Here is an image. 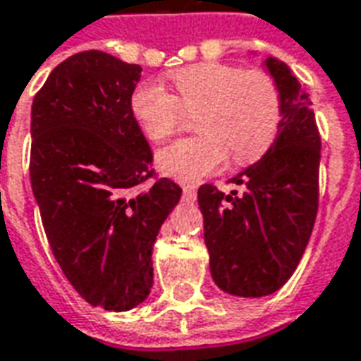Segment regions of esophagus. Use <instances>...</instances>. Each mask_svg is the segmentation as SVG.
I'll return each mask as SVG.
<instances>
[{
    "label": "esophagus",
    "mask_w": 361,
    "mask_h": 361,
    "mask_svg": "<svg viewBox=\"0 0 361 361\" xmlns=\"http://www.w3.org/2000/svg\"><path fill=\"white\" fill-rule=\"evenodd\" d=\"M197 189L193 185H183V199L185 201H195Z\"/></svg>",
    "instance_id": "obj_1"
}]
</instances>
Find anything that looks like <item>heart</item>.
Returning <instances> with one entry per match:
<instances>
[{
	"label": "heart",
	"mask_w": 361,
	"mask_h": 361,
	"mask_svg": "<svg viewBox=\"0 0 361 361\" xmlns=\"http://www.w3.org/2000/svg\"><path fill=\"white\" fill-rule=\"evenodd\" d=\"M172 79L178 96L157 82H145L131 96L135 121L154 142L176 133L183 114L197 116L199 137L157 152V164L166 176L199 181L219 172L228 154L235 164H251L271 149L282 116L280 90L271 75L228 63H197Z\"/></svg>",
	"instance_id": "heart-1"
}]
</instances>
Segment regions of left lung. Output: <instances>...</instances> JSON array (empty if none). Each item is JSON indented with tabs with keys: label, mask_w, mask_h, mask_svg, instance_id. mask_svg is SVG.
Listing matches in <instances>:
<instances>
[{
	"label": "left lung",
	"mask_w": 361,
	"mask_h": 361,
	"mask_svg": "<svg viewBox=\"0 0 361 361\" xmlns=\"http://www.w3.org/2000/svg\"><path fill=\"white\" fill-rule=\"evenodd\" d=\"M280 90L276 139L261 160L232 178L242 193L204 183L197 191L214 284L226 294L263 298L294 274L317 216L319 141L310 94L276 58L263 61Z\"/></svg>",
	"instance_id": "left-lung-1"
}]
</instances>
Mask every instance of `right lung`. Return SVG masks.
<instances>
[{
  "mask_svg": "<svg viewBox=\"0 0 361 361\" xmlns=\"http://www.w3.org/2000/svg\"><path fill=\"white\" fill-rule=\"evenodd\" d=\"M141 66L104 51L61 61L35 96L30 183L54 257L106 311H129L152 288V247L181 188L152 176V150L131 114Z\"/></svg>",
  "mask_w": 361,
  "mask_h": 361,
  "instance_id": "obj_1",
  "label": "right lung"
}]
</instances>
